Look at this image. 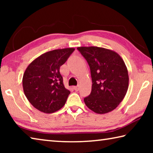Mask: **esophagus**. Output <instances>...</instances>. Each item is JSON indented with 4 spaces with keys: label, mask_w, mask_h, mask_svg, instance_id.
Returning <instances> with one entry per match:
<instances>
[{
    "label": "esophagus",
    "mask_w": 153,
    "mask_h": 153,
    "mask_svg": "<svg viewBox=\"0 0 153 153\" xmlns=\"http://www.w3.org/2000/svg\"><path fill=\"white\" fill-rule=\"evenodd\" d=\"M79 88V86H74V89L75 90H76V91H78Z\"/></svg>",
    "instance_id": "1"
}]
</instances>
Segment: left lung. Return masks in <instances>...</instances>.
I'll list each match as a JSON object with an SVG mask.
<instances>
[{
  "label": "left lung",
  "mask_w": 153,
  "mask_h": 153,
  "mask_svg": "<svg viewBox=\"0 0 153 153\" xmlns=\"http://www.w3.org/2000/svg\"><path fill=\"white\" fill-rule=\"evenodd\" d=\"M88 63L92 86L84 102L98 114L107 113L117 107L128 91V69L116 52L97 46L77 47Z\"/></svg>",
  "instance_id": "1"
}]
</instances>
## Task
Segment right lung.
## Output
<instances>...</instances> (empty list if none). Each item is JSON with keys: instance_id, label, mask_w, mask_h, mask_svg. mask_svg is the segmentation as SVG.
<instances>
[{"instance_id": "1", "label": "right lung", "mask_w": 153, "mask_h": 153, "mask_svg": "<svg viewBox=\"0 0 153 153\" xmlns=\"http://www.w3.org/2000/svg\"><path fill=\"white\" fill-rule=\"evenodd\" d=\"M74 50L66 48L47 52L27 66L23 76V88L36 109L53 113L65 104L70 91L65 88L59 69Z\"/></svg>"}]
</instances>
